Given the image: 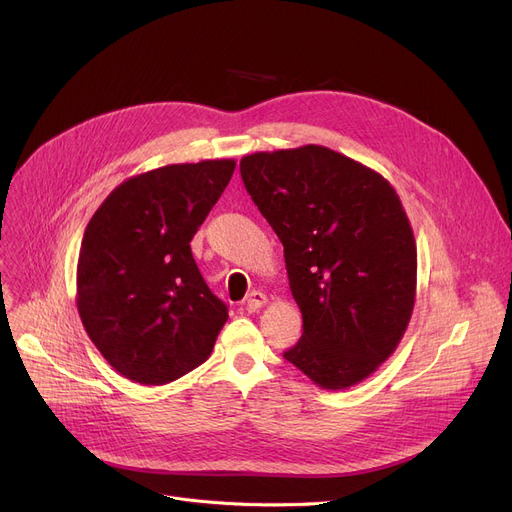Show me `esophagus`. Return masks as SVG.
Here are the masks:
<instances>
[{"label":"esophagus","instance_id":"34e87169","mask_svg":"<svg viewBox=\"0 0 512 512\" xmlns=\"http://www.w3.org/2000/svg\"><path fill=\"white\" fill-rule=\"evenodd\" d=\"M265 303H267V294L261 292V290H253L249 294V299H247V309L249 311H259Z\"/></svg>","mask_w":512,"mask_h":512}]
</instances>
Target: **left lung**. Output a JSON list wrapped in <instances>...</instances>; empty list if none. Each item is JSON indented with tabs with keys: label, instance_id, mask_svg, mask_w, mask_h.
<instances>
[{
	"label": "left lung",
	"instance_id": "8db88e82",
	"mask_svg": "<svg viewBox=\"0 0 512 512\" xmlns=\"http://www.w3.org/2000/svg\"><path fill=\"white\" fill-rule=\"evenodd\" d=\"M240 176L284 245L303 315L284 359L319 388L357 386L396 351L415 307L417 245L394 186L321 145L245 155Z\"/></svg>",
	"mask_w": 512,
	"mask_h": 512
}]
</instances>
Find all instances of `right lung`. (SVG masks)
Instances as JSON below:
<instances>
[{"label":"right lung","instance_id":"obj_1","mask_svg":"<svg viewBox=\"0 0 512 512\" xmlns=\"http://www.w3.org/2000/svg\"><path fill=\"white\" fill-rule=\"evenodd\" d=\"M234 168V159H203L130 176L87 224L76 307L124 378L161 386L209 359L228 309L207 288L191 240Z\"/></svg>","mask_w":512,"mask_h":512}]
</instances>
